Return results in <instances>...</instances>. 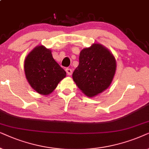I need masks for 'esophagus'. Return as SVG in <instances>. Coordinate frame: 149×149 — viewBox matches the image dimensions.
Returning <instances> with one entry per match:
<instances>
[{
    "instance_id": "obj_1",
    "label": "esophagus",
    "mask_w": 149,
    "mask_h": 149,
    "mask_svg": "<svg viewBox=\"0 0 149 149\" xmlns=\"http://www.w3.org/2000/svg\"><path fill=\"white\" fill-rule=\"evenodd\" d=\"M65 71H66V72H67V75H68V76H71V75L72 74V70H71V69L67 68L66 69H65Z\"/></svg>"
}]
</instances>
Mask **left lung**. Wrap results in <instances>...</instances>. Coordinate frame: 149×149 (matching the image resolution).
Here are the masks:
<instances>
[{
    "instance_id": "obj_1",
    "label": "left lung",
    "mask_w": 149,
    "mask_h": 149,
    "mask_svg": "<svg viewBox=\"0 0 149 149\" xmlns=\"http://www.w3.org/2000/svg\"><path fill=\"white\" fill-rule=\"evenodd\" d=\"M116 69V59L112 53L96 43L81 50L79 65L73 71L72 78L85 95L93 97L110 86Z\"/></svg>"
}]
</instances>
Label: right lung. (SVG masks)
<instances>
[{
	"instance_id": "1",
	"label": "right lung",
	"mask_w": 149,
	"mask_h": 149,
	"mask_svg": "<svg viewBox=\"0 0 149 149\" xmlns=\"http://www.w3.org/2000/svg\"><path fill=\"white\" fill-rule=\"evenodd\" d=\"M24 69L31 86L43 95L52 93L66 77V72L53 58L52 51L42 45H37L29 53Z\"/></svg>"
}]
</instances>
